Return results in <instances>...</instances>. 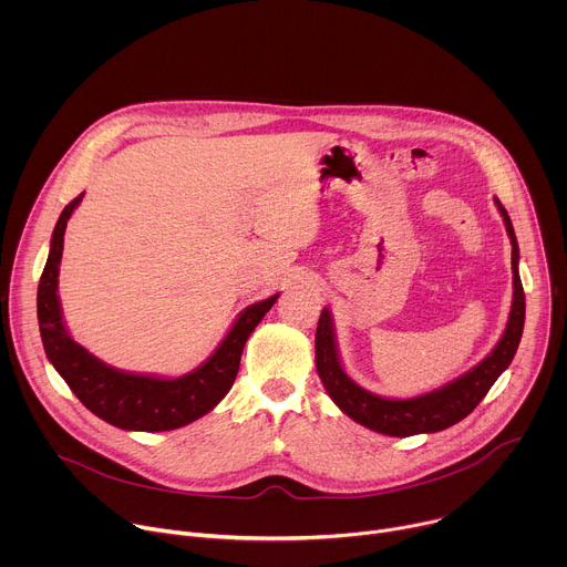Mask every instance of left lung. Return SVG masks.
Returning <instances> with one entry per match:
<instances>
[{
	"instance_id": "1",
	"label": "left lung",
	"mask_w": 567,
	"mask_h": 567,
	"mask_svg": "<svg viewBox=\"0 0 567 567\" xmlns=\"http://www.w3.org/2000/svg\"><path fill=\"white\" fill-rule=\"evenodd\" d=\"M494 202L503 215L507 235L512 239V274H514L512 311L498 346L462 377L449 381L437 390H431L426 394L411 396V399H388V396L372 394L370 390L352 381L350 374L343 370L339 348H337L332 313L328 307L320 311L318 328H316L318 377L337 406L361 426L383 435H392V437H411L420 433L444 431L462 422L468 413H473V409L484 399V394L489 392L496 379L509 368L523 337L525 291L518 274V241H516L512 219L505 206L501 204V199L494 197Z\"/></svg>"
}]
</instances>
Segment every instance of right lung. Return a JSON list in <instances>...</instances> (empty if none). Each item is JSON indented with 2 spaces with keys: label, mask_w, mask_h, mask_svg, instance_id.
Segmentation results:
<instances>
[{
  "label": "right lung",
  "mask_w": 567,
  "mask_h": 567,
  "mask_svg": "<svg viewBox=\"0 0 567 567\" xmlns=\"http://www.w3.org/2000/svg\"><path fill=\"white\" fill-rule=\"evenodd\" d=\"M83 195L69 202L58 217L49 258L38 285V322L47 359L66 381L71 392L103 422L123 431L145 433L182 429L210 413L226 396L237 377L247 339L274 307L278 293L241 311L217 350L184 377L164 379L154 374H134L103 363L69 337L58 298L64 230L73 208L83 202Z\"/></svg>",
  "instance_id": "add662e5"
}]
</instances>
